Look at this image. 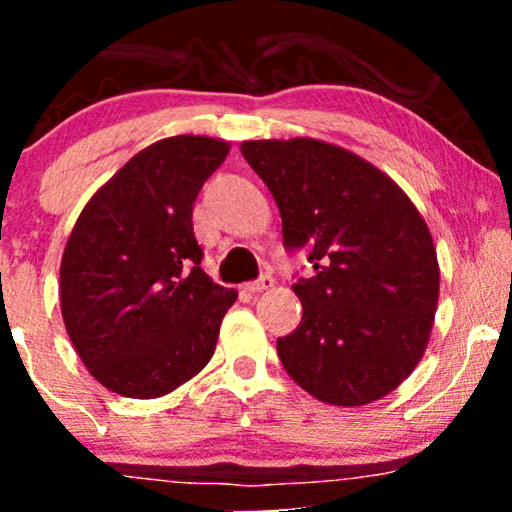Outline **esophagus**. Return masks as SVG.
Masks as SVG:
<instances>
[{"instance_id":"34e87169","label":"esophagus","mask_w":512,"mask_h":512,"mask_svg":"<svg viewBox=\"0 0 512 512\" xmlns=\"http://www.w3.org/2000/svg\"><path fill=\"white\" fill-rule=\"evenodd\" d=\"M272 286H274V276H272V274H262L260 279L250 281V284L245 286V289H248L250 293H262V291L272 289Z\"/></svg>"}]
</instances>
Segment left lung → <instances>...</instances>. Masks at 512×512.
Listing matches in <instances>:
<instances>
[{
    "label": "left lung",
    "mask_w": 512,
    "mask_h": 512,
    "mask_svg": "<svg viewBox=\"0 0 512 512\" xmlns=\"http://www.w3.org/2000/svg\"><path fill=\"white\" fill-rule=\"evenodd\" d=\"M281 214L286 250L315 274L293 284L301 325L276 339L286 373L315 399L361 407L419 366L440 269L424 216L390 175L320 139L240 144Z\"/></svg>",
    "instance_id": "left-lung-1"
}]
</instances>
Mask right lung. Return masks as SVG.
<instances>
[{"label": "right lung", "mask_w": 512, "mask_h": 512, "mask_svg": "<svg viewBox=\"0 0 512 512\" xmlns=\"http://www.w3.org/2000/svg\"><path fill=\"white\" fill-rule=\"evenodd\" d=\"M231 144L178 134L132 156L86 202L60 264L64 327L88 373L156 399L214 356L238 291L202 272L192 204Z\"/></svg>", "instance_id": "add662e5"}]
</instances>
